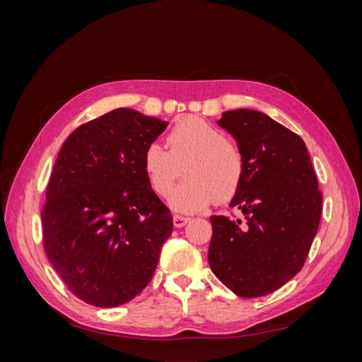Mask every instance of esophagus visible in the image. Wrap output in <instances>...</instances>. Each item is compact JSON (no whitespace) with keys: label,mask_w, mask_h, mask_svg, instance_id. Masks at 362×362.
I'll return each mask as SVG.
<instances>
[{"label":"esophagus","mask_w":362,"mask_h":362,"mask_svg":"<svg viewBox=\"0 0 362 362\" xmlns=\"http://www.w3.org/2000/svg\"><path fill=\"white\" fill-rule=\"evenodd\" d=\"M189 222H190V217L180 216V214H175L173 216V225H175V228H182L184 225H187Z\"/></svg>","instance_id":"obj_1"}]
</instances>
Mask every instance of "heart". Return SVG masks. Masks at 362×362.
<instances>
[{"mask_svg": "<svg viewBox=\"0 0 362 362\" xmlns=\"http://www.w3.org/2000/svg\"><path fill=\"white\" fill-rule=\"evenodd\" d=\"M169 151L151 144L144 152L141 168L151 189L166 196L178 178L184 160L185 180L169 196V205L178 213H196L214 199L225 202L237 193L245 173L242 151L229 141L222 129L201 117L189 116L168 134Z\"/></svg>", "mask_w": 362, "mask_h": 362, "instance_id": "b5f03b06", "label": "heart"}]
</instances>
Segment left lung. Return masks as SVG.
Listing matches in <instances>:
<instances>
[{
  "label": "left lung",
  "instance_id": "8db88e82",
  "mask_svg": "<svg viewBox=\"0 0 362 362\" xmlns=\"http://www.w3.org/2000/svg\"><path fill=\"white\" fill-rule=\"evenodd\" d=\"M217 125L243 154V180L229 202L243 216L210 217L208 262L240 298H259L303 267L320 223L322 193L305 141L266 113L238 108L222 113Z\"/></svg>",
  "mask_w": 362,
  "mask_h": 362
}]
</instances>
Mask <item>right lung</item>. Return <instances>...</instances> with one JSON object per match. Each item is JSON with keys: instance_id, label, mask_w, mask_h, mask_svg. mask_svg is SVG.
Returning <instances> with one entry per match:
<instances>
[{"instance_id": "add662e5", "label": "right lung", "mask_w": 362, "mask_h": 362, "mask_svg": "<svg viewBox=\"0 0 362 362\" xmlns=\"http://www.w3.org/2000/svg\"><path fill=\"white\" fill-rule=\"evenodd\" d=\"M166 120L116 108L64 140L42 210L43 246L76 298L100 308L129 302L157 269L172 214L141 168Z\"/></svg>"}]
</instances>
